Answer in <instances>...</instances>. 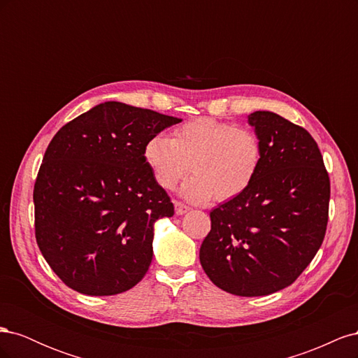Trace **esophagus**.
Returning <instances> with one entry per match:
<instances>
[{
    "instance_id": "esophagus-1",
    "label": "esophagus",
    "mask_w": 358,
    "mask_h": 358,
    "mask_svg": "<svg viewBox=\"0 0 358 358\" xmlns=\"http://www.w3.org/2000/svg\"><path fill=\"white\" fill-rule=\"evenodd\" d=\"M189 210H191V208H189V206H187L185 203L175 201V212H176V215H183V213H187Z\"/></svg>"
}]
</instances>
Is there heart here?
Masks as SVG:
<instances>
[{"label": "heart", "instance_id": "obj_1", "mask_svg": "<svg viewBox=\"0 0 358 358\" xmlns=\"http://www.w3.org/2000/svg\"><path fill=\"white\" fill-rule=\"evenodd\" d=\"M263 143L255 129L213 117H197L178 127L173 137L154 134L143 148V159L161 188L182 185V196L194 203L233 200L252 185L263 164Z\"/></svg>", "mask_w": 358, "mask_h": 358}]
</instances>
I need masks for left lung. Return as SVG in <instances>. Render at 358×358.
I'll return each instance as SVG.
<instances>
[{
  "label": "left lung",
  "mask_w": 358,
  "mask_h": 358,
  "mask_svg": "<svg viewBox=\"0 0 358 358\" xmlns=\"http://www.w3.org/2000/svg\"><path fill=\"white\" fill-rule=\"evenodd\" d=\"M263 164L242 196L210 212L200 263L230 294L267 296L291 285L315 257L329 221L330 179L318 145L273 112L248 116Z\"/></svg>",
  "instance_id": "left-lung-1"
}]
</instances>
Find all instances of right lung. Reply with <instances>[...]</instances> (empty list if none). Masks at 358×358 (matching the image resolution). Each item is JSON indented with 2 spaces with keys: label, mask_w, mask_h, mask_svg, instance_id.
<instances>
[{
  "label": "right lung",
  "mask_w": 358,
  "mask_h": 358,
  "mask_svg": "<svg viewBox=\"0 0 358 358\" xmlns=\"http://www.w3.org/2000/svg\"><path fill=\"white\" fill-rule=\"evenodd\" d=\"M180 121L107 101L53 136L34 183L36 239L67 287L113 296L143 279L152 262L154 224L175 213L143 148Z\"/></svg>",
  "instance_id": "right-lung-1"
}]
</instances>
